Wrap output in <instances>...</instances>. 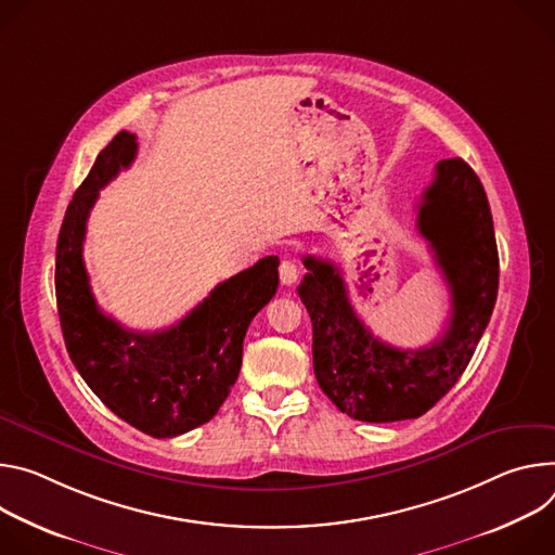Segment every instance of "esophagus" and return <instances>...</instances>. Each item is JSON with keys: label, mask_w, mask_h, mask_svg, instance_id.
I'll list each match as a JSON object with an SVG mask.
<instances>
[{"label": "esophagus", "mask_w": 555, "mask_h": 555, "mask_svg": "<svg viewBox=\"0 0 555 555\" xmlns=\"http://www.w3.org/2000/svg\"><path fill=\"white\" fill-rule=\"evenodd\" d=\"M299 278V267L293 258H284L282 264H280V280L284 286H293Z\"/></svg>", "instance_id": "34e87169"}]
</instances>
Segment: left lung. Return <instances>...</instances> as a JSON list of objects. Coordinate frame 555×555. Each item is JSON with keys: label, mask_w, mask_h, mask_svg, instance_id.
<instances>
[{"label": "left lung", "mask_w": 555, "mask_h": 555, "mask_svg": "<svg viewBox=\"0 0 555 555\" xmlns=\"http://www.w3.org/2000/svg\"><path fill=\"white\" fill-rule=\"evenodd\" d=\"M450 293L446 333L418 350L377 339L354 313L339 269L306 256L297 286L313 322V367L324 395L365 423L416 418L461 379L499 295V249L487 194L461 158H443L416 218Z\"/></svg>", "instance_id": "1"}]
</instances>
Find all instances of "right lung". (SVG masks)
I'll list each match as a JSON object with an SVG mask.
<instances>
[{
	"label": "right lung",
	"instance_id": "right-lung-1",
	"mask_svg": "<svg viewBox=\"0 0 555 555\" xmlns=\"http://www.w3.org/2000/svg\"><path fill=\"white\" fill-rule=\"evenodd\" d=\"M137 137L118 132L75 192L56 240L54 291L68 354L90 390L126 423L154 439L190 433L216 416L242 365L251 320L278 291L280 260L262 258L227 282L178 324L126 331L92 295L83 237L99 190L137 158Z\"/></svg>",
	"mask_w": 555,
	"mask_h": 555
}]
</instances>
